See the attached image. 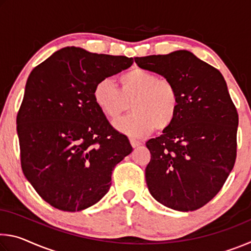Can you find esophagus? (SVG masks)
Returning <instances> with one entry per match:
<instances>
[{"label": "esophagus", "mask_w": 251, "mask_h": 251, "mask_svg": "<svg viewBox=\"0 0 251 251\" xmlns=\"http://www.w3.org/2000/svg\"><path fill=\"white\" fill-rule=\"evenodd\" d=\"M129 142H130V145L133 147H138L143 144L141 141H138V139H136V138H130Z\"/></svg>", "instance_id": "1"}]
</instances>
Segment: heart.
Here are the masks:
<instances>
[{"label": "heart", "mask_w": 251, "mask_h": 251, "mask_svg": "<svg viewBox=\"0 0 251 251\" xmlns=\"http://www.w3.org/2000/svg\"><path fill=\"white\" fill-rule=\"evenodd\" d=\"M120 90L110 78L99 80L93 88V100L109 121H117L130 101L133 113L116 123L127 135L144 136L155 128L165 130L176 120L179 94L173 82L159 78L150 71L135 67L120 76Z\"/></svg>", "instance_id": "1"}]
</instances>
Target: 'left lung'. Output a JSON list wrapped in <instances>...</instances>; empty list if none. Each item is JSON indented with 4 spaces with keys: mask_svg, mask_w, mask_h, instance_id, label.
Instances as JSON below:
<instances>
[{
    "mask_svg": "<svg viewBox=\"0 0 251 251\" xmlns=\"http://www.w3.org/2000/svg\"><path fill=\"white\" fill-rule=\"evenodd\" d=\"M135 62L173 82L180 101L171 127L146 143L148 190L174 210H196L218 194L235 165L238 114L226 80L186 50Z\"/></svg>",
    "mask_w": 251,
    "mask_h": 251,
    "instance_id": "1",
    "label": "left lung"
}]
</instances>
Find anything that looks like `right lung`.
I'll return each mask as SVG.
<instances>
[{
  "label": "right lung",
  "mask_w": 251,
  "mask_h": 251,
  "mask_svg": "<svg viewBox=\"0 0 251 251\" xmlns=\"http://www.w3.org/2000/svg\"><path fill=\"white\" fill-rule=\"evenodd\" d=\"M133 62L67 46L29 74L16 118L21 165L50 206L79 211L95 205L112 185L113 169L133 151L93 100L99 80Z\"/></svg>",
  "instance_id": "obj_1"
}]
</instances>
